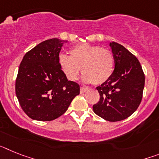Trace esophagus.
Masks as SVG:
<instances>
[{"mask_svg":"<svg viewBox=\"0 0 159 159\" xmlns=\"http://www.w3.org/2000/svg\"><path fill=\"white\" fill-rule=\"evenodd\" d=\"M88 91V88H85V87H81L80 88V93H84Z\"/></svg>","mask_w":159,"mask_h":159,"instance_id":"obj_1","label":"esophagus"}]
</instances>
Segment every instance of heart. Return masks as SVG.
I'll use <instances>...</instances> for the list:
<instances>
[{
    "label": "heart",
    "instance_id": "heart-1",
    "mask_svg": "<svg viewBox=\"0 0 159 159\" xmlns=\"http://www.w3.org/2000/svg\"><path fill=\"white\" fill-rule=\"evenodd\" d=\"M58 65L68 80H76L81 70L85 82L99 85L111 76L115 60L109 49L81 43L70 50V56L60 53Z\"/></svg>",
    "mask_w": 159,
    "mask_h": 159
}]
</instances>
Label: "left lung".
Segmentation results:
<instances>
[{
	"mask_svg": "<svg viewBox=\"0 0 159 159\" xmlns=\"http://www.w3.org/2000/svg\"><path fill=\"white\" fill-rule=\"evenodd\" d=\"M115 69L108 80L97 87L100 98L93 111L110 122L121 121L134 113L143 99L145 75L135 56L123 45L110 43Z\"/></svg>",
	"mask_w": 159,
	"mask_h": 159,
	"instance_id": "obj_1",
	"label": "left lung"
}]
</instances>
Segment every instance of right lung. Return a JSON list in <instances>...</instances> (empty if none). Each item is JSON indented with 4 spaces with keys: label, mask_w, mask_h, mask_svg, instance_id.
I'll return each mask as SVG.
<instances>
[{
    "label": "right lung",
    "mask_w": 159,
    "mask_h": 159,
    "mask_svg": "<svg viewBox=\"0 0 159 159\" xmlns=\"http://www.w3.org/2000/svg\"><path fill=\"white\" fill-rule=\"evenodd\" d=\"M67 40H44L28 52L20 64L15 90L22 110L38 121L61 116L80 94V85L67 80L58 65V56Z\"/></svg>",
    "instance_id": "add662e5"
}]
</instances>
